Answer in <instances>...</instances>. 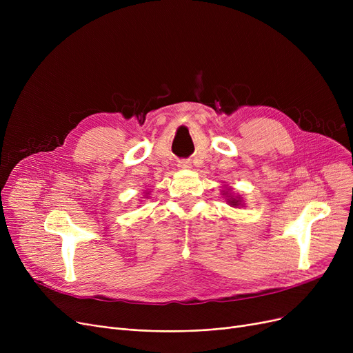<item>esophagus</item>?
I'll return each mask as SVG.
<instances>
[{
    "mask_svg": "<svg viewBox=\"0 0 353 353\" xmlns=\"http://www.w3.org/2000/svg\"><path fill=\"white\" fill-rule=\"evenodd\" d=\"M177 167H179V169H190L192 164H190V161H188V160H180L179 164H177Z\"/></svg>",
    "mask_w": 353,
    "mask_h": 353,
    "instance_id": "obj_1",
    "label": "esophagus"
}]
</instances>
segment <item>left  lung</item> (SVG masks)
Segmentation results:
<instances>
[{"label": "left lung", "instance_id": "1", "mask_svg": "<svg viewBox=\"0 0 353 353\" xmlns=\"http://www.w3.org/2000/svg\"><path fill=\"white\" fill-rule=\"evenodd\" d=\"M229 199H228V201L230 203V206H233V208H236V206H240L242 205V200H240V197H230V196H228Z\"/></svg>", "mask_w": 353, "mask_h": 353}]
</instances>
